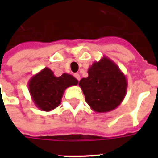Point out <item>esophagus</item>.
I'll use <instances>...</instances> for the list:
<instances>
[{
  "instance_id": "1",
  "label": "esophagus",
  "mask_w": 158,
  "mask_h": 158,
  "mask_svg": "<svg viewBox=\"0 0 158 158\" xmlns=\"http://www.w3.org/2000/svg\"><path fill=\"white\" fill-rule=\"evenodd\" d=\"M74 77H75V79H77V80H80V74H78V73H77V74H74Z\"/></svg>"
}]
</instances>
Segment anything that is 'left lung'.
Listing matches in <instances>:
<instances>
[{
    "mask_svg": "<svg viewBox=\"0 0 158 158\" xmlns=\"http://www.w3.org/2000/svg\"><path fill=\"white\" fill-rule=\"evenodd\" d=\"M88 73L89 76L83 78L79 85L92 110L105 113L115 109L125 98L128 85L126 77L119 66L103 56L93 63Z\"/></svg>",
    "mask_w": 158,
    "mask_h": 158,
    "instance_id": "left-lung-1",
    "label": "left lung"
}]
</instances>
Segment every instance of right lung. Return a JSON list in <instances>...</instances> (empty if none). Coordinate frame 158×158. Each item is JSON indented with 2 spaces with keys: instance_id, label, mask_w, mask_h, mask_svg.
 <instances>
[{
  "instance_id": "right-lung-1",
  "label": "right lung",
  "mask_w": 158,
  "mask_h": 158,
  "mask_svg": "<svg viewBox=\"0 0 158 158\" xmlns=\"http://www.w3.org/2000/svg\"><path fill=\"white\" fill-rule=\"evenodd\" d=\"M78 83L71 74L64 73L56 77L52 70L46 67L29 79L28 87L36 106L43 111H50L60 104L64 90Z\"/></svg>"
}]
</instances>
